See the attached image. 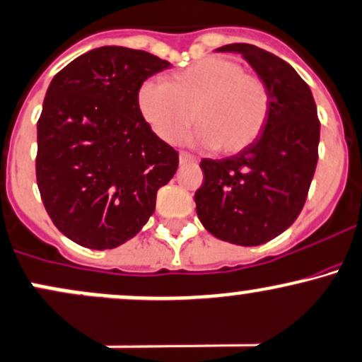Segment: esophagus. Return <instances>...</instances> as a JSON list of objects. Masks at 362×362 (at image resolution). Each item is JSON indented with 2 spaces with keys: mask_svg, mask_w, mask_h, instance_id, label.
Listing matches in <instances>:
<instances>
[{
  "mask_svg": "<svg viewBox=\"0 0 362 362\" xmlns=\"http://www.w3.org/2000/svg\"><path fill=\"white\" fill-rule=\"evenodd\" d=\"M178 160H180V165H192V163L197 161L196 156H192V154H187V153H180Z\"/></svg>",
  "mask_w": 362,
  "mask_h": 362,
  "instance_id": "esophagus-1",
  "label": "esophagus"
}]
</instances>
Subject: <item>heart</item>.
Wrapping results in <instances>:
<instances>
[{
	"label": "heart",
	"mask_w": 362,
	"mask_h": 362,
	"mask_svg": "<svg viewBox=\"0 0 362 362\" xmlns=\"http://www.w3.org/2000/svg\"><path fill=\"white\" fill-rule=\"evenodd\" d=\"M137 105L161 141L175 144L194 122L199 127V142L233 154L263 134L272 94L259 75L244 71L235 59L206 57L170 74L166 84L142 82Z\"/></svg>",
	"instance_id": "heart-1"
}]
</instances>
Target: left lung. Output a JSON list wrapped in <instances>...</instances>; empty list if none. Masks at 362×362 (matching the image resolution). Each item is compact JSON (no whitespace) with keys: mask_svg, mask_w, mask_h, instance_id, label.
<instances>
[{"mask_svg":"<svg viewBox=\"0 0 362 362\" xmlns=\"http://www.w3.org/2000/svg\"><path fill=\"white\" fill-rule=\"evenodd\" d=\"M218 51L240 53L251 63L269 87L272 110L247 149L201 161L204 182L194 201L201 223L216 239L259 245L285 232L304 208L320 144L316 103L300 75L269 51L245 42Z\"/></svg>","mask_w":362,"mask_h":362,"instance_id":"left-lung-1","label":"left lung"}]
</instances>
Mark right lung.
Returning <instances> with one entry per match:
<instances>
[{"mask_svg": "<svg viewBox=\"0 0 362 362\" xmlns=\"http://www.w3.org/2000/svg\"><path fill=\"white\" fill-rule=\"evenodd\" d=\"M170 63L103 46L51 81L37 120L35 178L54 226L89 249L132 239L178 168V153L151 130L137 89Z\"/></svg>", "mask_w": 362, "mask_h": 362, "instance_id": "1", "label": "right lung"}]
</instances>
